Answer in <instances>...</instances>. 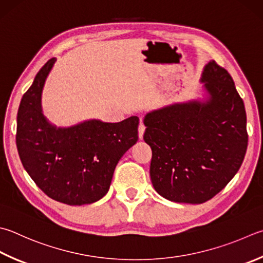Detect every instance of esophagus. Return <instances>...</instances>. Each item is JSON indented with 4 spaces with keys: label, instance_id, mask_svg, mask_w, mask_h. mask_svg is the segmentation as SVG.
<instances>
[{
    "label": "esophagus",
    "instance_id": "esophagus-1",
    "mask_svg": "<svg viewBox=\"0 0 263 263\" xmlns=\"http://www.w3.org/2000/svg\"><path fill=\"white\" fill-rule=\"evenodd\" d=\"M144 132H145V126H144V123H143V121L141 120L140 126H138V137H140V140H142V138H143Z\"/></svg>",
    "mask_w": 263,
    "mask_h": 263
}]
</instances>
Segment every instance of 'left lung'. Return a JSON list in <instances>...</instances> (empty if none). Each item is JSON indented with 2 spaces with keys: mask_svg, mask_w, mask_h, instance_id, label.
<instances>
[{
  "mask_svg": "<svg viewBox=\"0 0 263 263\" xmlns=\"http://www.w3.org/2000/svg\"><path fill=\"white\" fill-rule=\"evenodd\" d=\"M204 96L144 117V141L152 148L155 190L174 202L202 204L231 181L244 160L247 142L244 102L224 68H202Z\"/></svg>",
  "mask_w": 263,
  "mask_h": 263,
  "instance_id": "obj_1",
  "label": "left lung"
}]
</instances>
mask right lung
<instances>
[{
  "instance_id": "add662e5",
  "label": "right lung",
  "mask_w": 263,
  "mask_h": 263,
  "mask_svg": "<svg viewBox=\"0 0 263 263\" xmlns=\"http://www.w3.org/2000/svg\"><path fill=\"white\" fill-rule=\"evenodd\" d=\"M54 63L51 58L44 64L22 98L18 153L28 175L48 197L72 206L92 204L106 195L119 160L137 142L140 119L53 125L43 115L41 98Z\"/></svg>"
}]
</instances>
